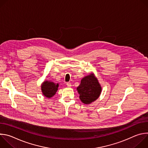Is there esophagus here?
Listing matches in <instances>:
<instances>
[{"instance_id": "esophagus-1", "label": "esophagus", "mask_w": 148, "mask_h": 148, "mask_svg": "<svg viewBox=\"0 0 148 148\" xmlns=\"http://www.w3.org/2000/svg\"><path fill=\"white\" fill-rule=\"evenodd\" d=\"M66 85L68 87H71V84L70 82H67L66 83Z\"/></svg>"}]
</instances>
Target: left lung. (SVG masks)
Here are the masks:
<instances>
[{
	"instance_id": "1",
	"label": "left lung",
	"mask_w": 148,
	"mask_h": 148,
	"mask_svg": "<svg viewBox=\"0 0 148 148\" xmlns=\"http://www.w3.org/2000/svg\"><path fill=\"white\" fill-rule=\"evenodd\" d=\"M81 101L84 104L90 103L97 100L101 95L102 87L93 73L83 77L80 85L77 88Z\"/></svg>"
}]
</instances>
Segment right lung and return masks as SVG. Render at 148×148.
Segmentation results:
<instances>
[{"mask_svg":"<svg viewBox=\"0 0 148 148\" xmlns=\"http://www.w3.org/2000/svg\"><path fill=\"white\" fill-rule=\"evenodd\" d=\"M59 87L58 83H54L49 80H45L41 85V90L43 95L48 98L53 97L56 93Z\"/></svg>","mask_w":148,"mask_h":148,"instance_id":"obj_1","label":"right lung"}]
</instances>
